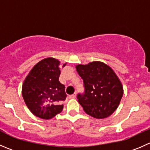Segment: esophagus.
Listing matches in <instances>:
<instances>
[{
    "label": "esophagus",
    "instance_id": "34e87169",
    "mask_svg": "<svg viewBox=\"0 0 150 150\" xmlns=\"http://www.w3.org/2000/svg\"><path fill=\"white\" fill-rule=\"evenodd\" d=\"M76 96H77L76 93H74L73 94H71V95H69V97L70 99H75V98H76Z\"/></svg>",
    "mask_w": 150,
    "mask_h": 150
}]
</instances>
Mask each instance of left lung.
Here are the masks:
<instances>
[{
    "mask_svg": "<svg viewBox=\"0 0 150 150\" xmlns=\"http://www.w3.org/2000/svg\"><path fill=\"white\" fill-rule=\"evenodd\" d=\"M75 67L84 83L85 92L78 95V101L84 111L96 119L111 115L123 95L122 84L117 74L101 62L78 64Z\"/></svg>",
    "mask_w": 150,
    "mask_h": 150,
    "instance_id": "8db88e82",
    "label": "left lung"
}]
</instances>
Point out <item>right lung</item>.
<instances>
[{
  "label": "right lung",
  "instance_id": "obj_1",
  "mask_svg": "<svg viewBox=\"0 0 150 150\" xmlns=\"http://www.w3.org/2000/svg\"><path fill=\"white\" fill-rule=\"evenodd\" d=\"M60 73V62L54 58H46L36 64L26 76L22 95L36 117L50 120L63 110L62 103L67 94L64 85L59 81Z\"/></svg>",
  "mask_w": 150,
  "mask_h": 150
}]
</instances>
